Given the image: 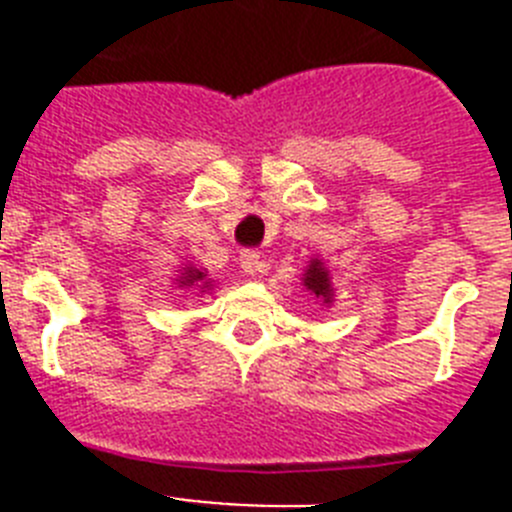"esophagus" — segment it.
<instances>
[{"mask_svg":"<svg viewBox=\"0 0 512 512\" xmlns=\"http://www.w3.org/2000/svg\"><path fill=\"white\" fill-rule=\"evenodd\" d=\"M241 266L248 277H261V274L266 271V261L259 251H243Z\"/></svg>","mask_w":512,"mask_h":512,"instance_id":"obj_1","label":"esophagus"}]
</instances>
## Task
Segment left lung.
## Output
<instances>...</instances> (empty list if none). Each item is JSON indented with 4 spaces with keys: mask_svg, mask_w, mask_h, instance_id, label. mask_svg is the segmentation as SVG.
<instances>
[{
    "mask_svg": "<svg viewBox=\"0 0 512 512\" xmlns=\"http://www.w3.org/2000/svg\"><path fill=\"white\" fill-rule=\"evenodd\" d=\"M302 287L310 292L320 305L330 307L336 302V289H333V277H330L328 266L323 264V259H310L305 266V274H302Z\"/></svg>",
    "mask_w": 512,
    "mask_h": 512,
    "instance_id": "obj_1",
    "label": "left lung"
}]
</instances>
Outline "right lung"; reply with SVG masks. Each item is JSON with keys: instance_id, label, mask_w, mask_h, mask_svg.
<instances>
[{"instance_id": "1", "label": "right lung", "mask_w": 512, "mask_h": 512, "mask_svg": "<svg viewBox=\"0 0 512 512\" xmlns=\"http://www.w3.org/2000/svg\"><path fill=\"white\" fill-rule=\"evenodd\" d=\"M174 287L194 289V292H200V295H210L212 289H215V279H210L207 269H202V266L189 261V264H184L182 269H179V274H176Z\"/></svg>"}]
</instances>
